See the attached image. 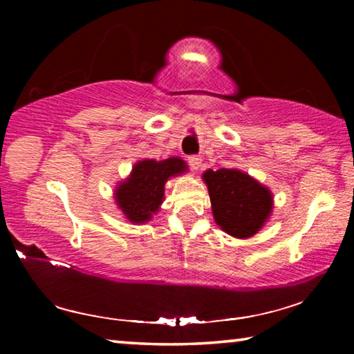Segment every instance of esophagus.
<instances>
[{
  "instance_id": "1",
  "label": "esophagus",
  "mask_w": 354,
  "mask_h": 354,
  "mask_svg": "<svg viewBox=\"0 0 354 354\" xmlns=\"http://www.w3.org/2000/svg\"><path fill=\"white\" fill-rule=\"evenodd\" d=\"M187 162H189V165H190V169H192V170H198L200 167H201V158H200V156H196V154H194V156H189V158H187Z\"/></svg>"
}]
</instances>
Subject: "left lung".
<instances>
[{
	"mask_svg": "<svg viewBox=\"0 0 354 354\" xmlns=\"http://www.w3.org/2000/svg\"><path fill=\"white\" fill-rule=\"evenodd\" d=\"M203 179L221 230L239 239L251 237L261 230L272 212L270 190L236 169L207 170Z\"/></svg>",
	"mask_w": 354,
	"mask_h": 354,
	"instance_id": "obj_1",
	"label": "left lung"
}]
</instances>
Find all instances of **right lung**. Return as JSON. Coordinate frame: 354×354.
Wrapping results in <instances>:
<instances>
[{
  "instance_id": "obj_1",
  "label": "right lung",
  "mask_w": 354,
  "mask_h": 354,
  "mask_svg": "<svg viewBox=\"0 0 354 354\" xmlns=\"http://www.w3.org/2000/svg\"><path fill=\"white\" fill-rule=\"evenodd\" d=\"M187 170L183 159L140 160L133 169L127 181L115 190L117 205L133 223H143L151 218L164 198V185L170 176Z\"/></svg>"
}]
</instances>
